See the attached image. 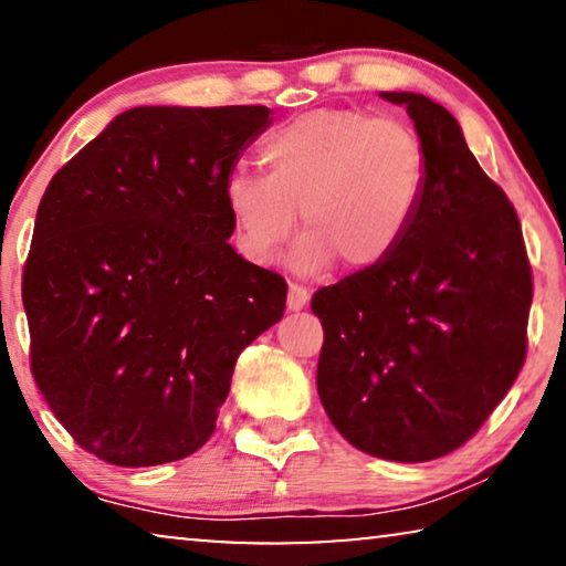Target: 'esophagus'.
<instances>
[{"label": "esophagus", "mask_w": 566, "mask_h": 566, "mask_svg": "<svg viewBox=\"0 0 566 566\" xmlns=\"http://www.w3.org/2000/svg\"><path fill=\"white\" fill-rule=\"evenodd\" d=\"M307 302H310V292L305 286L290 284V292H286V310H290V313H297V310L305 307Z\"/></svg>", "instance_id": "34e87169"}]
</instances>
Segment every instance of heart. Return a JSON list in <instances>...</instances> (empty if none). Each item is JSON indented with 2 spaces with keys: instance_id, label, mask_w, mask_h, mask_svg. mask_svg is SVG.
Instances as JSON below:
<instances>
[{
  "instance_id": "heart-1",
  "label": "heart",
  "mask_w": 566,
  "mask_h": 566,
  "mask_svg": "<svg viewBox=\"0 0 566 566\" xmlns=\"http://www.w3.org/2000/svg\"><path fill=\"white\" fill-rule=\"evenodd\" d=\"M266 174L235 166L222 197L238 251L274 264L294 230H305L290 264L317 274L328 264L359 274L400 249L426 197V148L408 125L354 107H317L261 143Z\"/></svg>"
}]
</instances>
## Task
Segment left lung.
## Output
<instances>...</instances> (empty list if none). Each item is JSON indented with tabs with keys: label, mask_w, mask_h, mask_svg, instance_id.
I'll return each instance as SVG.
<instances>
[{
	"label": "left lung",
	"mask_w": 566,
	"mask_h": 566,
	"mask_svg": "<svg viewBox=\"0 0 566 566\" xmlns=\"http://www.w3.org/2000/svg\"><path fill=\"white\" fill-rule=\"evenodd\" d=\"M379 97L416 125L426 197L385 264L315 292L317 395L356 449L416 464L467 443L513 387L533 280L518 214L457 117L426 94Z\"/></svg>",
	"instance_id": "8db88e82"
}]
</instances>
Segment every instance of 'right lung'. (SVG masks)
I'll use <instances>...</instances> for the list:
<instances>
[{
	"instance_id": "right-lung-1",
	"label": "right lung",
	"mask_w": 566,
	"mask_h": 566,
	"mask_svg": "<svg viewBox=\"0 0 566 566\" xmlns=\"http://www.w3.org/2000/svg\"><path fill=\"white\" fill-rule=\"evenodd\" d=\"M272 109L133 107L48 185L22 274L30 366L74 441L115 467L195 453L286 282L235 253L222 187Z\"/></svg>"
}]
</instances>
